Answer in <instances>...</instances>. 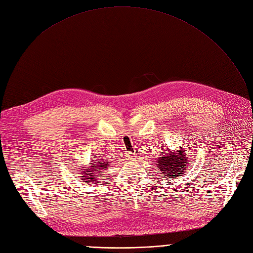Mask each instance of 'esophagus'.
<instances>
[{
    "label": "esophagus",
    "instance_id": "1",
    "mask_svg": "<svg viewBox=\"0 0 253 253\" xmlns=\"http://www.w3.org/2000/svg\"><path fill=\"white\" fill-rule=\"evenodd\" d=\"M125 158H126L127 161H131V160H134V158H135V154L127 151V152H126V153H125Z\"/></svg>",
    "mask_w": 253,
    "mask_h": 253
}]
</instances>
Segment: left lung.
Here are the masks:
<instances>
[{
    "mask_svg": "<svg viewBox=\"0 0 253 253\" xmlns=\"http://www.w3.org/2000/svg\"><path fill=\"white\" fill-rule=\"evenodd\" d=\"M189 164V156L187 150L179 147L178 150L171 151L167 149L156 161V166L164 176L176 179V177L182 176L187 171Z\"/></svg>",
    "mask_w": 253,
    "mask_h": 253,
    "instance_id": "1",
    "label": "left lung"
}]
</instances>
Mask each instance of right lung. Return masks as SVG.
Returning <instances> with one entry per match:
<instances>
[{"mask_svg":"<svg viewBox=\"0 0 253 253\" xmlns=\"http://www.w3.org/2000/svg\"><path fill=\"white\" fill-rule=\"evenodd\" d=\"M109 163H108L105 159H93V161H90L89 166H82L79 168L80 171V179L82 182L86 184H94L99 183V177L102 176V172L106 170L107 167H109Z\"/></svg>","mask_w":253,"mask_h":253,"instance_id":"obj_1","label":"right lung"}]
</instances>
